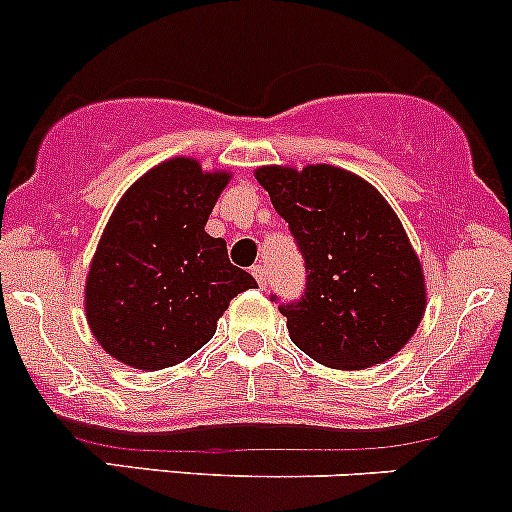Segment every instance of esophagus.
I'll return each instance as SVG.
<instances>
[{"label": "esophagus", "instance_id": "obj_1", "mask_svg": "<svg viewBox=\"0 0 512 512\" xmlns=\"http://www.w3.org/2000/svg\"><path fill=\"white\" fill-rule=\"evenodd\" d=\"M252 275H255V280H257V285L260 287H267V267L265 265H255L252 267Z\"/></svg>", "mask_w": 512, "mask_h": 512}]
</instances>
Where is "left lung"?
Returning a JSON list of instances; mask_svg holds the SVG:
<instances>
[{
  "instance_id": "obj_1",
  "label": "left lung",
  "mask_w": 512,
  "mask_h": 512,
  "mask_svg": "<svg viewBox=\"0 0 512 512\" xmlns=\"http://www.w3.org/2000/svg\"><path fill=\"white\" fill-rule=\"evenodd\" d=\"M304 260V292L280 304L292 342L334 369L394 356L426 309L421 265L404 227L359 175L334 165L255 173Z\"/></svg>"
}]
</instances>
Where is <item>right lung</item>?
<instances>
[{
  "mask_svg": "<svg viewBox=\"0 0 512 512\" xmlns=\"http://www.w3.org/2000/svg\"><path fill=\"white\" fill-rule=\"evenodd\" d=\"M230 175L173 158L138 178L113 210L86 280V319L113 359L156 371L213 339L232 297L255 289L205 232Z\"/></svg>",
  "mask_w": 512,
  "mask_h": 512,
  "instance_id": "right-lung-1",
  "label": "right lung"
}]
</instances>
